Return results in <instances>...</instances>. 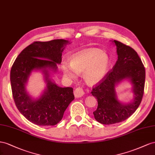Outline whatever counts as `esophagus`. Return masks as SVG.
Segmentation results:
<instances>
[{
    "instance_id": "esophagus-1",
    "label": "esophagus",
    "mask_w": 155,
    "mask_h": 155,
    "mask_svg": "<svg viewBox=\"0 0 155 155\" xmlns=\"http://www.w3.org/2000/svg\"><path fill=\"white\" fill-rule=\"evenodd\" d=\"M84 94V90L81 87H77L74 91V95L75 97H77H77H82Z\"/></svg>"
}]
</instances>
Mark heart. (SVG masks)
<instances>
[{
  "mask_svg": "<svg viewBox=\"0 0 155 155\" xmlns=\"http://www.w3.org/2000/svg\"><path fill=\"white\" fill-rule=\"evenodd\" d=\"M70 66L62 64L65 77L74 78L76 74H83L84 79L90 84L99 82L107 74L110 60L108 55L100 49L91 48L78 52L71 58Z\"/></svg>",
  "mask_w": 155,
  "mask_h": 155,
  "instance_id": "heart-1",
  "label": "heart"
}]
</instances>
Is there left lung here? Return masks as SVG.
<instances>
[{
  "label": "left lung",
  "instance_id": "left-lung-1",
  "mask_svg": "<svg viewBox=\"0 0 155 155\" xmlns=\"http://www.w3.org/2000/svg\"><path fill=\"white\" fill-rule=\"evenodd\" d=\"M113 42L117 47V60L91 92L98 102L97 108L94 112V117L104 125L121 122L131 116L138 108L144 93L145 69L138 53L121 42ZM125 78H129L134 84L135 96L133 102L121 104L116 98L114 86Z\"/></svg>",
  "mask_w": 155,
  "mask_h": 155
}]
</instances>
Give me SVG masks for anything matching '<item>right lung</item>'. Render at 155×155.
Wrapping results in <instances>:
<instances>
[{
  "label": "right lung",
  "instance_id": "1",
  "mask_svg": "<svg viewBox=\"0 0 155 155\" xmlns=\"http://www.w3.org/2000/svg\"><path fill=\"white\" fill-rule=\"evenodd\" d=\"M68 41L54 39L34 41L22 51L10 71V82L14 102L20 113L39 126L56 125L61 120L70 103L74 99L72 87H61L49 78L47 68L56 71L61 62V52ZM34 69H43L47 89L40 98L32 100L27 94L25 84Z\"/></svg>",
  "mask_w": 155,
  "mask_h": 155
}]
</instances>
